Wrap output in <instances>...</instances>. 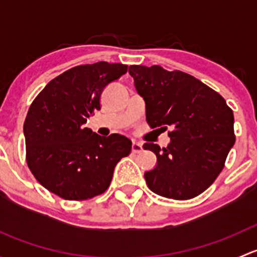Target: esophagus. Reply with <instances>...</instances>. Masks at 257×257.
Segmentation results:
<instances>
[{
	"label": "esophagus",
	"instance_id": "esophagus-1",
	"mask_svg": "<svg viewBox=\"0 0 257 257\" xmlns=\"http://www.w3.org/2000/svg\"><path fill=\"white\" fill-rule=\"evenodd\" d=\"M142 149H143V147H142L141 143H138V142H133V144H132V152L139 153L142 152Z\"/></svg>",
	"mask_w": 257,
	"mask_h": 257
}]
</instances>
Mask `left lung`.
Instances as JSON below:
<instances>
[{"label":"left lung","mask_w":257,"mask_h":257,"mask_svg":"<svg viewBox=\"0 0 257 257\" xmlns=\"http://www.w3.org/2000/svg\"><path fill=\"white\" fill-rule=\"evenodd\" d=\"M129 74L145 102L148 124L162 132L172 128L167 148L143 145L155 153L158 162L145 172L148 186L175 200L195 198L221 173L235 144L231 108L219 93L181 71L131 66Z\"/></svg>","instance_id":"8db88e82"}]
</instances>
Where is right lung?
I'll list each match as a JSON object with an SVG mask.
<instances>
[{"label":"right lung","mask_w":257,"mask_h":257,"mask_svg":"<svg viewBox=\"0 0 257 257\" xmlns=\"http://www.w3.org/2000/svg\"><path fill=\"white\" fill-rule=\"evenodd\" d=\"M128 71L121 63L97 62L59 74L36 97L26 116V159L41 185L66 200L104 193L114 168L131 153L120 134L100 137L85 128L100 109V94Z\"/></svg>","instance_id":"add662e5"}]
</instances>
